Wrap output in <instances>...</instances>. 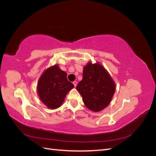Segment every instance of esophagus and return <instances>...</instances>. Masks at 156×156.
I'll return each mask as SVG.
<instances>
[{
    "label": "esophagus",
    "instance_id": "esophagus-1",
    "mask_svg": "<svg viewBox=\"0 0 156 156\" xmlns=\"http://www.w3.org/2000/svg\"><path fill=\"white\" fill-rule=\"evenodd\" d=\"M73 84H74V87H76V86H77V81H73Z\"/></svg>",
    "mask_w": 156,
    "mask_h": 156
}]
</instances>
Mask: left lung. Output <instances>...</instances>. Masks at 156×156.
<instances>
[{
  "instance_id": "8db88e82",
  "label": "left lung",
  "mask_w": 156,
  "mask_h": 156,
  "mask_svg": "<svg viewBox=\"0 0 156 156\" xmlns=\"http://www.w3.org/2000/svg\"><path fill=\"white\" fill-rule=\"evenodd\" d=\"M83 76L76 89L84 105L94 112L104 109L109 105L116 90L111 75L99 62H89L83 68Z\"/></svg>"
}]
</instances>
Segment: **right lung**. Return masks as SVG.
<instances>
[{
  "label": "right lung",
  "instance_id": "add662e5",
  "mask_svg": "<svg viewBox=\"0 0 156 156\" xmlns=\"http://www.w3.org/2000/svg\"><path fill=\"white\" fill-rule=\"evenodd\" d=\"M73 87L67 79V73L55 64L41 74L37 83V92L42 103L50 109H55L62 104L66 94Z\"/></svg>",
  "mask_w": 156,
  "mask_h": 156
}]
</instances>
